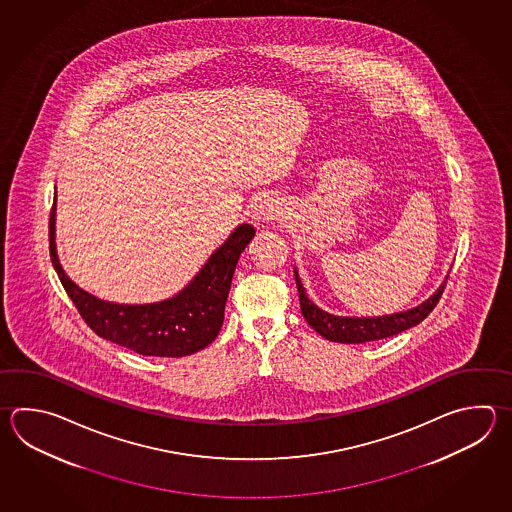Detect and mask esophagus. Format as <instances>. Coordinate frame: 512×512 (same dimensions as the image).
Returning a JSON list of instances; mask_svg holds the SVG:
<instances>
[{
	"instance_id": "esophagus-1",
	"label": "esophagus",
	"mask_w": 512,
	"mask_h": 512,
	"mask_svg": "<svg viewBox=\"0 0 512 512\" xmlns=\"http://www.w3.org/2000/svg\"><path fill=\"white\" fill-rule=\"evenodd\" d=\"M281 215V208H279V202L275 199H261L257 204H255V209H253V220L257 222V224H268V222H273V220L277 219Z\"/></svg>"
}]
</instances>
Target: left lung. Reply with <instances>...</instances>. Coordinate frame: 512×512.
<instances>
[{"label": "left lung", "mask_w": 512, "mask_h": 512, "mask_svg": "<svg viewBox=\"0 0 512 512\" xmlns=\"http://www.w3.org/2000/svg\"><path fill=\"white\" fill-rule=\"evenodd\" d=\"M293 275L297 282L299 303H301V312H303L306 323L310 324L317 334L323 335L324 339L334 341V343H345V345H363L370 341L386 339V337L401 334L408 328L421 323L438 304L447 277H449V273H447L445 281L439 284L436 292L432 293L423 303L410 308V310H405V312L377 315V317H348V315L343 317V315L324 312L323 308H319L317 304L308 299L295 266H293Z\"/></svg>", "instance_id": "left-lung-1"}]
</instances>
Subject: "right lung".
<instances>
[{"mask_svg": "<svg viewBox=\"0 0 512 512\" xmlns=\"http://www.w3.org/2000/svg\"><path fill=\"white\" fill-rule=\"evenodd\" d=\"M253 237V226H237L209 255L197 275L173 297L157 303H113L80 288L63 270L56 250V200L49 222L54 270L85 323L111 343L155 357H184L215 341L224 323L235 266Z\"/></svg>", "mask_w": 512, "mask_h": 512, "instance_id": "obj_1", "label": "right lung"}]
</instances>
